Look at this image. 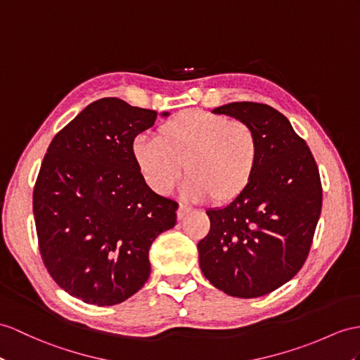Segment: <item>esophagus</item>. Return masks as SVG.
Segmentation results:
<instances>
[{
	"mask_svg": "<svg viewBox=\"0 0 360 360\" xmlns=\"http://www.w3.org/2000/svg\"><path fill=\"white\" fill-rule=\"evenodd\" d=\"M188 212H189V207L185 206V205H180L179 209H177V218H179V220H181V218L185 217Z\"/></svg>",
	"mask_w": 360,
	"mask_h": 360,
	"instance_id": "obj_1",
	"label": "esophagus"
}]
</instances>
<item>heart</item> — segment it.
Here are the masks:
<instances>
[{
	"mask_svg": "<svg viewBox=\"0 0 360 360\" xmlns=\"http://www.w3.org/2000/svg\"><path fill=\"white\" fill-rule=\"evenodd\" d=\"M131 155L157 194H171L186 169L185 194L189 198L231 205L250 186L259 160V143L246 122L186 110L157 128L155 139L134 137Z\"/></svg>",
	"mask_w": 360,
	"mask_h": 360,
	"instance_id": "1",
	"label": "heart"
}]
</instances>
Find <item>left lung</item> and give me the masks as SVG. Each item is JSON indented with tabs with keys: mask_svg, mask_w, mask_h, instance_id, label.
<instances>
[{
	"mask_svg": "<svg viewBox=\"0 0 360 360\" xmlns=\"http://www.w3.org/2000/svg\"><path fill=\"white\" fill-rule=\"evenodd\" d=\"M212 112L253 128L259 160L238 200L206 210L210 231L197 246L200 269L218 290L249 300L276 290L302 267L322 207L319 171L288 119L269 105L232 102Z\"/></svg>",
	"mask_w": 360,
	"mask_h": 360,
	"instance_id": "left-lung-1",
	"label": "left lung"
}]
</instances>
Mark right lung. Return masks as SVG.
<instances>
[{
	"label": "right lung",
	"instance_id": "add662e5",
	"mask_svg": "<svg viewBox=\"0 0 360 360\" xmlns=\"http://www.w3.org/2000/svg\"><path fill=\"white\" fill-rule=\"evenodd\" d=\"M169 116L117 98L84 108L55 136L33 191L39 252L49 274L86 304L116 305L151 274L150 248L172 229L179 205L146 185L131 142Z\"/></svg>",
	"mask_w": 360,
	"mask_h": 360
}]
</instances>
